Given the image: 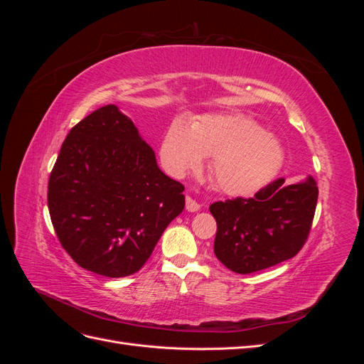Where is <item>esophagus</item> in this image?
I'll return each instance as SVG.
<instances>
[{
  "instance_id": "34e87169",
  "label": "esophagus",
  "mask_w": 364,
  "mask_h": 364,
  "mask_svg": "<svg viewBox=\"0 0 364 364\" xmlns=\"http://www.w3.org/2000/svg\"><path fill=\"white\" fill-rule=\"evenodd\" d=\"M185 208H186V211H188V213H197L200 209V203L196 202L193 197H186Z\"/></svg>"
}]
</instances>
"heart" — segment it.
Wrapping results in <instances>:
<instances>
[{
    "label": "heart",
    "mask_w": 364,
    "mask_h": 364,
    "mask_svg": "<svg viewBox=\"0 0 364 364\" xmlns=\"http://www.w3.org/2000/svg\"><path fill=\"white\" fill-rule=\"evenodd\" d=\"M211 158L209 173L228 196H252L279 173L285 150L281 139L255 119L238 114H213L188 126L174 119L165 129L159 158L173 178L182 179Z\"/></svg>",
    "instance_id": "b5f03b06"
}]
</instances>
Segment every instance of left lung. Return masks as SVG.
I'll return each mask as SVG.
<instances>
[{
    "mask_svg": "<svg viewBox=\"0 0 364 364\" xmlns=\"http://www.w3.org/2000/svg\"><path fill=\"white\" fill-rule=\"evenodd\" d=\"M317 196L316 181L306 176L291 185L278 179L252 199L213 203L217 259L229 270L247 274L293 258L310 234Z\"/></svg>",
    "mask_w": 364,
    "mask_h": 364,
    "instance_id": "1",
    "label": "left lung"
}]
</instances>
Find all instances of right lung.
I'll use <instances>...</instances> for the list:
<instances>
[{
	"mask_svg": "<svg viewBox=\"0 0 364 364\" xmlns=\"http://www.w3.org/2000/svg\"><path fill=\"white\" fill-rule=\"evenodd\" d=\"M183 185L115 105L97 109L65 138L48 182V211L63 249L107 278L138 272L185 208Z\"/></svg>",
	"mask_w": 364,
	"mask_h": 364,
	"instance_id": "1",
	"label": "right lung"
}]
</instances>
